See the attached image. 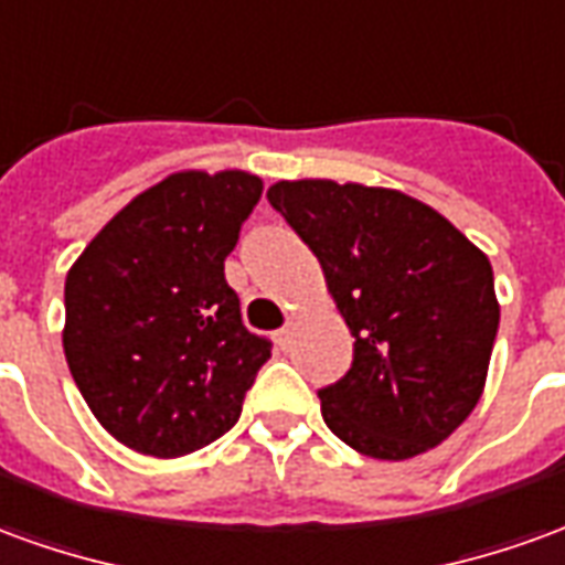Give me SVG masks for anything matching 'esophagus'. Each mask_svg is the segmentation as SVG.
<instances>
[{
    "label": "esophagus",
    "instance_id": "esophagus-1",
    "mask_svg": "<svg viewBox=\"0 0 565 565\" xmlns=\"http://www.w3.org/2000/svg\"><path fill=\"white\" fill-rule=\"evenodd\" d=\"M290 337H294V323L287 321L281 327V330H278V333H275V339H278V345H287V342H290Z\"/></svg>",
    "mask_w": 565,
    "mask_h": 565
}]
</instances>
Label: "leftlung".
<instances>
[{
	"label": "left lung",
	"instance_id": "1",
	"mask_svg": "<svg viewBox=\"0 0 565 565\" xmlns=\"http://www.w3.org/2000/svg\"><path fill=\"white\" fill-rule=\"evenodd\" d=\"M269 204L321 263L354 337L318 388L327 428L373 459H413L471 416L499 333L492 266L434 207L394 189L281 180Z\"/></svg>",
	"mask_w": 565,
	"mask_h": 565
}]
</instances>
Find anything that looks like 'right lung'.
<instances>
[{
	"label": "right lung",
	"mask_w": 565,
	"mask_h": 565,
	"mask_svg": "<svg viewBox=\"0 0 565 565\" xmlns=\"http://www.w3.org/2000/svg\"><path fill=\"white\" fill-rule=\"evenodd\" d=\"M259 195L254 173H173L121 207L66 275V364L125 447L186 456L242 416L271 339L244 327L223 263Z\"/></svg>",
	"instance_id": "add662e5"
}]
</instances>
